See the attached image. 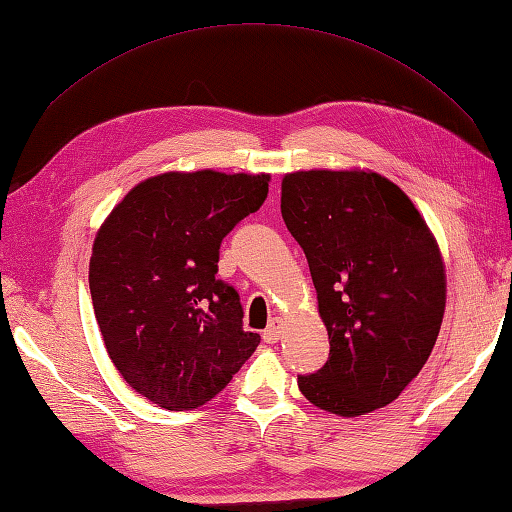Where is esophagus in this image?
Listing matches in <instances>:
<instances>
[{
	"mask_svg": "<svg viewBox=\"0 0 512 512\" xmlns=\"http://www.w3.org/2000/svg\"><path fill=\"white\" fill-rule=\"evenodd\" d=\"M282 329H284L282 318H273L271 324L264 329V342H268V345H275V342L282 338Z\"/></svg>",
	"mask_w": 512,
	"mask_h": 512,
	"instance_id": "1",
	"label": "esophagus"
}]
</instances>
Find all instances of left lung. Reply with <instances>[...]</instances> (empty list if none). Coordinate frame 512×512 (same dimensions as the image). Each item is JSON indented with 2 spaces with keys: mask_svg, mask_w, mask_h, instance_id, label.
<instances>
[{
  "mask_svg": "<svg viewBox=\"0 0 512 512\" xmlns=\"http://www.w3.org/2000/svg\"><path fill=\"white\" fill-rule=\"evenodd\" d=\"M282 217L302 246L329 360L297 376L306 401L360 416L401 396L430 358L445 313L439 244L412 199L371 170L282 179Z\"/></svg>",
  "mask_w": 512,
  "mask_h": 512,
  "instance_id": "8db88e82",
  "label": "left lung"
}]
</instances>
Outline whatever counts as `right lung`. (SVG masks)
Returning a JSON list of instances; mask_svg holds the SVG:
<instances>
[{
	"mask_svg": "<svg viewBox=\"0 0 512 512\" xmlns=\"http://www.w3.org/2000/svg\"><path fill=\"white\" fill-rule=\"evenodd\" d=\"M268 174L163 172L129 190L89 262L96 320L127 385L165 410L215 398L253 356L239 293L217 280L219 246L268 194Z\"/></svg>",
	"mask_w": 512,
	"mask_h": 512,
	"instance_id": "obj_1",
	"label": "right lung"
}]
</instances>
